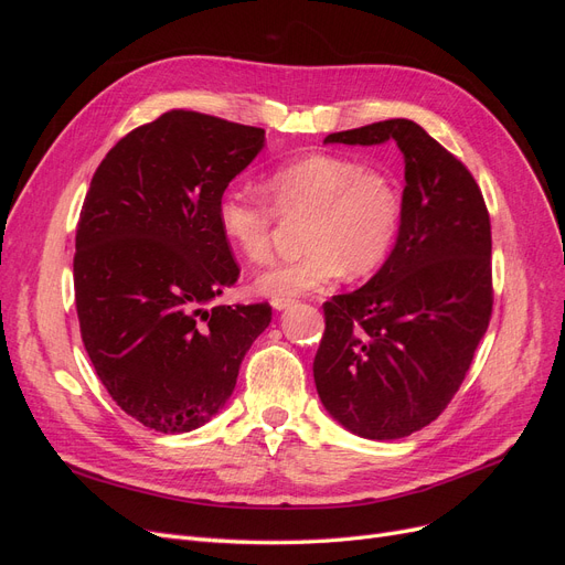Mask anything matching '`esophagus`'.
Listing matches in <instances>:
<instances>
[{"instance_id":"obj_1","label":"esophagus","mask_w":565,"mask_h":565,"mask_svg":"<svg viewBox=\"0 0 565 565\" xmlns=\"http://www.w3.org/2000/svg\"><path fill=\"white\" fill-rule=\"evenodd\" d=\"M295 303V299L292 297H273L270 299V306L276 311H282V309H287V306H292Z\"/></svg>"}]
</instances>
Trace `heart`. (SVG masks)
<instances>
[{"label": "heart", "mask_w": 565, "mask_h": 565, "mask_svg": "<svg viewBox=\"0 0 565 565\" xmlns=\"http://www.w3.org/2000/svg\"><path fill=\"white\" fill-rule=\"evenodd\" d=\"M264 188L270 204L231 188L216 202V221L224 241L252 264L270 262L280 218L306 221L309 252L254 280L266 297L309 292L341 273L372 276L398 243L403 188L388 169L341 152H311L273 169Z\"/></svg>", "instance_id": "heart-1"}]
</instances>
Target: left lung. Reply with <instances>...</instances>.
<instances>
[{
    "mask_svg": "<svg viewBox=\"0 0 565 565\" xmlns=\"http://www.w3.org/2000/svg\"><path fill=\"white\" fill-rule=\"evenodd\" d=\"M388 139L405 156L398 243L367 285L322 303L313 361L324 409L374 440L415 434L448 407L492 316L490 214L465 162L401 117L324 141Z\"/></svg>",
    "mask_w": 565,
    "mask_h": 565,
    "instance_id": "obj_1",
    "label": "left lung"
}]
</instances>
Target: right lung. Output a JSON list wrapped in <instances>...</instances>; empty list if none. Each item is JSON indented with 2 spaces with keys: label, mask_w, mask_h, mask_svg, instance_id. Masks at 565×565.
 I'll return each instance as SVG.
<instances>
[{
  "label": "right lung",
  "mask_w": 565,
  "mask_h": 565,
  "mask_svg": "<svg viewBox=\"0 0 565 565\" xmlns=\"http://www.w3.org/2000/svg\"><path fill=\"white\" fill-rule=\"evenodd\" d=\"M264 129L167 110L98 164L75 235L79 334L110 398L160 434L193 431L237 382L270 306L204 303L241 278L216 202Z\"/></svg>",
  "instance_id": "right-lung-1"
}]
</instances>
